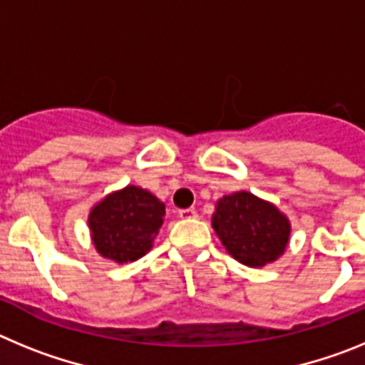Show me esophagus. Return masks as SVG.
<instances>
[{"label":"esophagus","instance_id":"esophagus-1","mask_svg":"<svg viewBox=\"0 0 365 365\" xmlns=\"http://www.w3.org/2000/svg\"><path fill=\"white\" fill-rule=\"evenodd\" d=\"M179 217L193 219V217H197V212L193 210V208H185V210H179Z\"/></svg>","mask_w":365,"mask_h":365}]
</instances>
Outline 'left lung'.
Here are the masks:
<instances>
[{"label": "left lung", "instance_id": "1", "mask_svg": "<svg viewBox=\"0 0 365 365\" xmlns=\"http://www.w3.org/2000/svg\"><path fill=\"white\" fill-rule=\"evenodd\" d=\"M212 227L228 254L247 267H263L278 259L291 234L289 219L276 206L248 192L222 197Z\"/></svg>", "mask_w": 365, "mask_h": 365}]
</instances>
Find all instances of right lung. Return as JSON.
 Instances as JSON below:
<instances>
[{"mask_svg": "<svg viewBox=\"0 0 365 365\" xmlns=\"http://www.w3.org/2000/svg\"><path fill=\"white\" fill-rule=\"evenodd\" d=\"M164 202L148 190L125 186L109 193L89 214L96 250L108 259L125 263L143 257L164 222Z\"/></svg>", "mask_w": 365, "mask_h": 365, "instance_id": "obj_1", "label": "right lung"}]
</instances>
